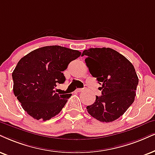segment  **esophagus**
Wrapping results in <instances>:
<instances>
[{"mask_svg":"<svg viewBox=\"0 0 155 155\" xmlns=\"http://www.w3.org/2000/svg\"><path fill=\"white\" fill-rule=\"evenodd\" d=\"M82 91H84V89H76V92H81Z\"/></svg>","mask_w":155,"mask_h":155,"instance_id":"1","label":"esophagus"}]
</instances>
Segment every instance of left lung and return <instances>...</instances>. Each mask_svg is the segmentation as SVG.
<instances>
[{"label":"left lung","instance_id":"obj_1","mask_svg":"<svg viewBox=\"0 0 155 155\" xmlns=\"http://www.w3.org/2000/svg\"><path fill=\"white\" fill-rule=\"evenodd\" d=\"M85 62L90 74L97 78L101 96H96L88 113L102 122H111L124 114L134 102L139 83L134 66L126 57L110 48L84 50Z\"/></svg>","mask_w":155,"mask_h":155}]
</instances>
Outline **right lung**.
I'll return each instance as SVG.
<instances>
[{
  "label": "right lung",
  "instance_id": "obj_1",
  "mask_svg": "<svg viewBox=\"0 0 155 155\" xmlns=\"http://www.w3.org/2000/svg\"><path fill=\"white\" fill-rule=\"evenodd\" d=\"M81 56L77 50L60 46L39 48L25 55L12 74L13 93L28 114L37 120H49L61 111L71 94L55 93L63 84V71Z\"/></svg>",
  "mask_w": 155,
  "mask_h": 155
}]
</instances>
